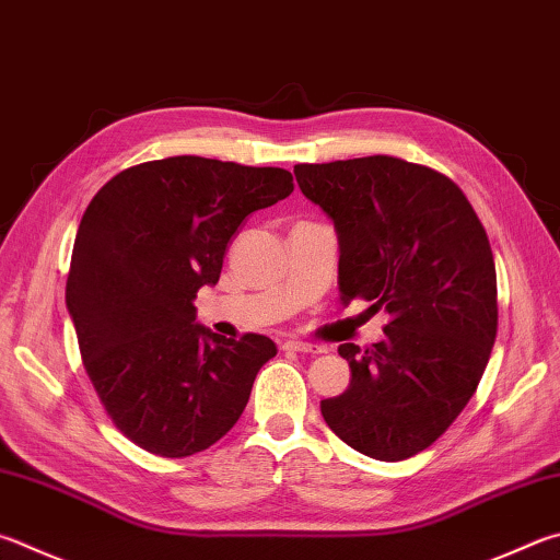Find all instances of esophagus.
I'll return each instance as SVG.
<instances>
[{"label":"esophagus","instance_id":"esophagus-1","mask_svg":"<svg viewBox=\"0 0 560 560\" xmlns=\"http://www.w3.org/2000/svg\"><path fill=\"white\" fill-rule=\"evenodd\" d=\"M283 350H293V352H306V354H318V352H325L323 345H315V342H303V340H287V342H283Z\"/></svg>","mask_w":560,"mask_h":560}]
</instances>
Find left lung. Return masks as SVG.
<instances>
[{"label": "left lung", "instance_id": "8db88e82", "mask_svg": "<svg viewBox=\"0 0 560 560\" xmlns=\"http://www.w3.org/2000/svg\"><path fill=\"white\" fill-rule=\"evenodd\" d=\"M293 174L338 232L340 301L389 313L384 340L340 345L352 380L320 413L358 453L404 460L448 431L482 380L497 338L490 240L463 190L429 166L364 156Z\"/></svg>", "mask_w": 560, "mask_h": 560}]
</instances>
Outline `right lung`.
<instances>
[{"label": "right lung", "instance_id": "obj_1", "mask_svg": "<svg viewBox=\"0 0 560 560\" xmlns=\"http://www.w3.org/2000/svg\"><path fill=\"white\" fill-rule=\"evenodd\" d=\"M289 171L202 156L125 168L90 200L66 283L80 354L112 423L161 457L220 441L245 411L267 335L222 338L196 323L232 235L291 196Z\"/></svg>", "mask_w": 560, "mask_h": 560}]
</instances>
